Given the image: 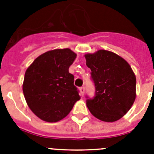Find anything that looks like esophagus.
<instances>
[{
  "label": "esophagus",
  "mask_w": 154,
  "mask_h": 154,
  "mask_svg": "<svg viewBox=\"0 0 154 154\" xmlns=\"http://www.w3.org/2000/svg\"><path fill=\"white\" fill-rule=\"evenodd\" d=\"M79 90H80V92H81L82 96H83L84 93H85V87L82 86L81 87V88H79Z\"/></svg>",
  "instance_id": "esophagus-1"
}]
</instances>
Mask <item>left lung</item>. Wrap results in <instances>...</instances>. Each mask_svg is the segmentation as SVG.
<instances>
[{"label":"left lung","instance_id":"1","mask_svg":"<svg viewBox=\"0 0 154 154\" xmlns=\"http://www.w3.org/2000/svg\"><path fill=\"white\" fill-rule=\"evenodd\" d=\"M96 96L87 99L91 113L104 122H115L126 115L135 101L136 75L124 58L112 51L99 50L85 54Z\"/></svg>","mask_w":154,"mask_h":154}]
</instances>
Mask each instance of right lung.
<instances>
[{
    "label": "right lung",
    "mask_w": 154,
    "mask_h": 154,
    "mask_svg": "<svg viewBox=\"0 0 154 154\" xmlns=\"http://www.w3.org/2000/svg\"><path fill=\"white\" fill-rule=\"evenodd\" d=\"M76 55L69 48L48 51L35 58L24 74L22 89L30 109L38 118L55 123L79 100L69 69Z\"/></svg>",
    "instance_id": "right-lung-1"
}]
</instances>
